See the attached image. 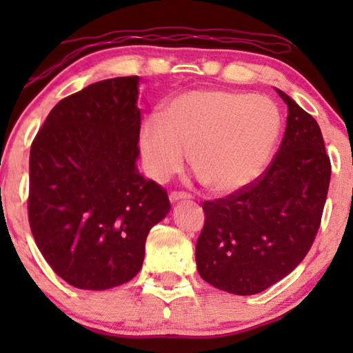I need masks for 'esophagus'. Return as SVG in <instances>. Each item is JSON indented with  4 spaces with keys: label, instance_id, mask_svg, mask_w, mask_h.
Here are the masks:
<instances>
[{
    "label": "esophagus",
    "instance_id": "1",
    "mask_svg": "<svg viewBox=\"0 0 353 353\" xmlns=\"http://www.w3.org/2000/svg\"><path fill=\"white\" fill-rule=\"evenodd\" d=\"M168 199H170V202L173 204V202L190 199V194H188V192H183V191H172L170 194H168Z\"/></svg>",
    "mask_w": 353,
    "mask_h": 353
}]
</instances>
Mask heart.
I'll return each instance as SVG.
<instances>
[{"label":"heart","mask_w":353,"mask_h":353,"mask_svg":"<svg viewBox=\"0 0 353 353\" xmlns=\"http://www.w3.org/2000/svg\"><path fill=\"white\" fill-rule=\"evenodd\" d=\"M272 99L226 90L188 91L163 105L161 122L148 120L139 148L156 180L178 172L191 149V165L207 186L231 194L257 181L281 133Z\"/></svg>","instance_id":"obj_1"}]
</instances>
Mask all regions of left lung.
<instances>
[{
	"mask_svg": "<svg viewBox=\"0 0 353 353\" xmlns=\"http://www.w3.org/2000/svg\"><path fill=\"white\" fill-rule=\"evenodd\" d=\"M276 91L289 109L276 156L250 186L202 204L197 272L214 288L238 296L265 291L302 262L330 188L331 162L316 120Z\"/></svg>",
	"mask_w": 353,
	"mask_h": 353,
	"instance_id": "left-lung-1",
	"label": "left lung"
}]
</instances>
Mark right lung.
Masks as SVG:
<instances>
[{"mask_svg": "<svg viewBox=\"0 0 353 353\" xmlns=\"http://www.w3.org/2000/svg\"><path fill=\"white\" fill-rule=\"evenodd\" d=\"M139 77L61 99L30 148L28 223L43 257L70 286L104 291L143 267L149 230L170 210L139 175Z\"/></svg>", "mask_w": 353, "mask_h": 353, "instance_id": "right-lung-1", "label": "right lung"}]
</instances>
